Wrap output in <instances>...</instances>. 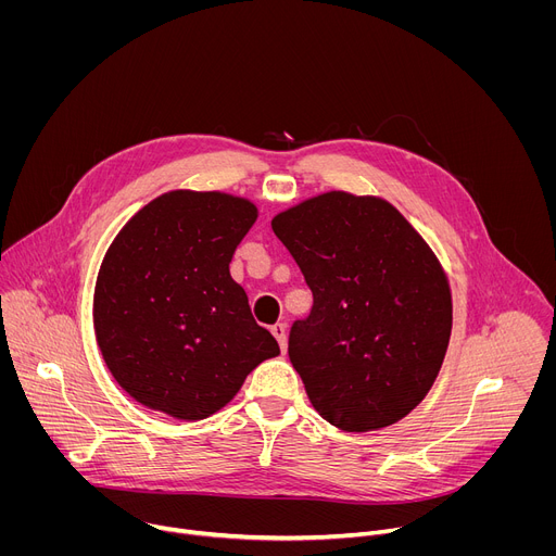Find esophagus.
<instances>
[{"mask_svg":"<svg viewBox=\"0 0 556 556\" xmlns=\"http://www.w3.org/2000/svg\"><path fill=\"white\" fill-rule=\"evenodd\" d=\"M270 332H273L275 339L279 341L281 352H286V350H288V330H286V324H275V326L270 328Z\"/></svg>","mask_w":556,"mask_h":556,"instance_id":"esophagus-1","label":"esophagus"}]
</instances>
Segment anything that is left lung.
Wrapping results in <instances>:
<instances>
[{"instance_id":"1","label":"left lung","mask_w":556,"mask_h":556,"mask_svg":"<svg viewBox=\"0 0 556 556\" xmlns=\"http://www.w3.org/2000/svg\"><path fill=\"white\" fill-rule=\"evenodd\" d=\"M312 290L288 341L312 407L365 433L412 414L433 387L453 324L444 268L382 198L328 191L273 217Z\"/></svg>"}]
</instances>
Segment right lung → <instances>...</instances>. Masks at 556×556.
<instances>
[{
	"label": "right lung",
	"mask_w": 556,
	"mask_h": 556,
	"mask_svg": "<svg viewBox=\"0 0 556 556\" xmlns=\"http://www.w3.org/2000/svg\"><path fill=\"white\" fill-rule=\"evenodd\" d=\"M257 206L219 191H169L114 237L94 288L103 361L131 399L178 420L228 405L279 354L228 264Z\"/></svg>",
	"instance_id": "obj_1"
}]
</instances>
